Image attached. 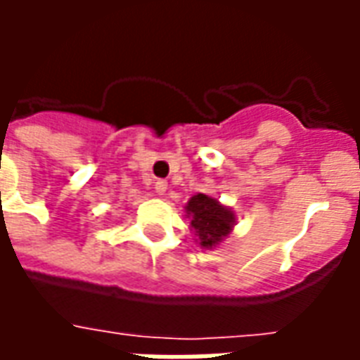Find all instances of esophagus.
I'll list each match as a JSON object with an SVG mask.
<instances>
[{
    "mask_svg": "<svg viewBox=\"0 0 360 360\" xmlns=\"http://www.w3.org/2000/svg\"><path fill=\"white\" fill-rule=\"evenodd\" d=\"M154 191H156L158 195H164L165 191H167V183H165L164 179H158L156 183H154Z\"/></svg>",
    "mask_w": 360,
    "mask_h": 360,
    "instance_id": "34e87169",
    "label": "esophagus"
}]
</instances>
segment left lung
I'll return each mask as SVG.
<instances>
[{
  "mask_svg": "<svg viewBox=\"0 0 360 360\" xmlns=\"http://www.w3.org/2000/svg\"><path fill=\"white\" fill-rule=\"evenodd\" d=\"M185 212L191 219V231L195 233V241L202 249H216L226 241L235 226L233 210L224 206L218 198H212L204 193L191 196Z\"/></svg>",
  "mask_w": 360,
  "mask_h": 360,
  "instance_id": "1",
  "label": "left lung"
}]
</instances>
